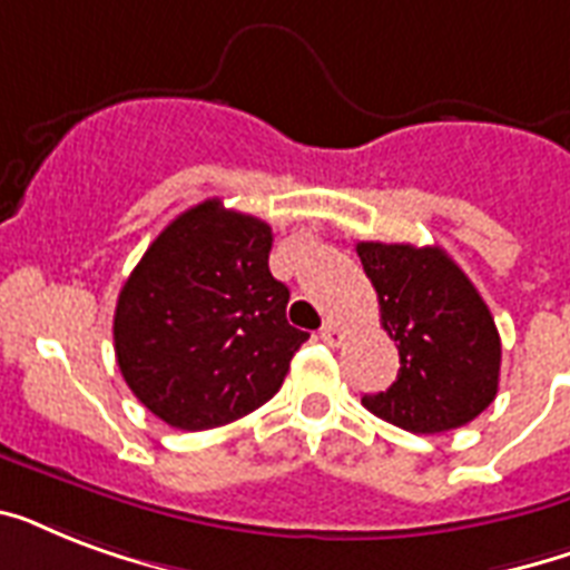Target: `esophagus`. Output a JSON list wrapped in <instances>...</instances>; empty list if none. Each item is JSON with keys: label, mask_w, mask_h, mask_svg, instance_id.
Masks as SVG:
<instances>
[{"label": "esophagus", "mask_w": 570, "mask_h": 570, "mask_svg": "<svg viewBox=\"0 0 570 570\" xmlns=\"http://www.w3.org/2000/svg\"><path fill=\"white\" fill-rule=\"evenodd\" d=\"M320 337L325 340V343H331V346H340V343H343V340H346V331L340 328L337 322H325V325H322L320 328Z\"/></svg>", "instance_id": "esophagus-1"}]
</instances>
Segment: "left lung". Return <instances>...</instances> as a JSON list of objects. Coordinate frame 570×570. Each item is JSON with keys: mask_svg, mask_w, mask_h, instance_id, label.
Wrapping results in <instances>:
<instances>
[{"mask_svg": "<svg viewBox=\"0 0 570 570\" xmlns=\"http://www.w3.org/2000/svg\"><path fill=\"white\" fill-rule=\"evenodd\" d=\"M357 257L379 293L381 325L396 340L399 375L364 396L366 411L414 434H441L476 420L500 384L494 316L438 245L357 242Z\"/></svg>", "mask_w": 570, "mask_h": 570, "instance_id": "8db88e82", "label": "left lung"}]
</instances>
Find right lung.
I'll return each instance as SVG.
<instances>
[{
    "mask_svg": "<svg viewBox=\"0 0 570 570\" xmlns=\"http://www.w3.org/2000/svg\"><path fill=\"white\" fill-rule=\"evenodd\" d=\"M272 227L213 197L177 215L132 268L115 307V355L138 402L204 432L275 396L311 334L286 322L268 272Z\"/></svg>",
    "mask_w": 570,
    "mask_h": 570,
    "instance_id": "obj_1",
    "label": "right lung"
}]
</instances>
